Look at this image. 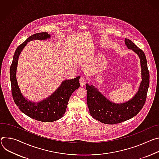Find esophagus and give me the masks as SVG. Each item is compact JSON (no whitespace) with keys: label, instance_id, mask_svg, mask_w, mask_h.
<instances>
[{"label":"esophagus","instance_id":"esophagus-1","mask_svg":"<svg viewBox=\"0 0 159 159\" xmlns=\"http://www.w3.org/2000/svg\"><path fill=\"white\" fill-rule=\"evenodd\" d=\"M80 83L81 86L84 85L85 83H86V80H85V79H84L83 77H81L80 79Z\"/></svg>","mask_w":159,"mask_h":159}]
</instances>
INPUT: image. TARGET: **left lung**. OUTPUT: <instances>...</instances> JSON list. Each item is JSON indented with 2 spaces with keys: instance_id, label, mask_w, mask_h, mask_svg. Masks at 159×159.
Listing matches in <instances>:
<instances>
[{
  "instance_id": "8db88e82",
  "label": "left lung",
  "mask_w": 159,
  "mask_h": 159,
  "mask_svg": "<svg viewBox=\"0 0 159 159\" xmlns=\"http://www.w3.org/2000/svg\"><path fill=\"white\" fill-rule=\"evenodd\" d=\"M125 44L138 55L142 67V81L134 97L127 102L116 104L103 96L92 85L86 84L90 114L94 119L104 124L115 125L131 119L142 110L146 101L150 75L145 53L128 39H125Z\"/></svg>"
}]
</instances>
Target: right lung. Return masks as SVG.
Returning a JSON list of instances; mask_svg holds the SVG:
<instances>
[{
	"label": "right lung",
	"mask_w": 159,
	"mask_h": 159,
	"mask_svg": "<svg viewBox=\"0 0 159 159\" xmlns=\"http://www.w3.org/2000/svg\"><path fill=\"white\" fill-rule=\"evenodd\" d=\"M50 37L47 32L34 34L19 45L15 51L10 67V80L13 100L20 110L28 117L41 122H53L61 119L66 112L70 97L80 86L78 76L73 80L64 81L57 90L49 97L37 103L25 98L17 85L16 69L20 53L30 41L45 40Z\"/></svg>",
	"instance_id": "1"
}]
</instances>
